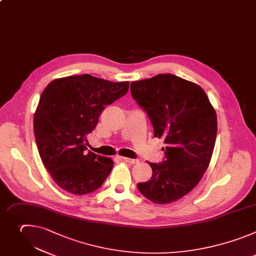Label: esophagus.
Returning a JSON list of instances; mask_svg holds the SVG:
<instances>
[{
  "instance_id": "34e87169",
  "label": "esophagus",
  "mask_w": 256,
  "mask_h": 256,
  "mask_svg": "<svg viewBox=\"0 0 256 256\" xmlns=\"http://www.w3.org/2000/svg\"><path fill=\"white\" fill-rule=\"evenodd\" d=\"M121 160L128 162V164H136L139 162L138 160H132V158H121Z\"/></svg>"
}]
</instances>
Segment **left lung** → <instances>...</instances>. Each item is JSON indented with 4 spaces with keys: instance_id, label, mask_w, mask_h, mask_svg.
Instances as JSON below:
<instances>
[{
    "instance_id": "8db88e82",
    "label": "left lung",
    "mask_w": 256,
    "mask_h": 256,
    "mask_svg": "<svg viewBox=\"0 0 256 256\" xmlns=\"http://www.w3.org/2000/svg\"><path fill=\"white\" fill-rule=\"evenodd\" d=\"M133 98L164 138V162L152 164L150 180L137 184L149 200L166 205L188 194L206 172L217 135V115L198 84L172 74L132 82Z\"/></svg>"
}]
</instances>
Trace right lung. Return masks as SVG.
Returning <instances> with one entry per match:
<instances>
[{
	"label": "right lung",
	"instance_id": "right-lung-1",
	"mask_svg": "<svg viewBox=\"0 0 256 256\" xmlns=\"http://www.w3.org/2000/svg\"><path fill=\"white\" fill-rule=\"evenodd\" d=\"M128 88L129 82L82 74L56 78L42 92L34 113L35 140L45 168L62 190L90 194L110 174L114 162L92 151L86 153L84 141L105 107Z\"/></svg>",
	"mask_w": 256,
	"mask_h": 256
}]
</instances>
